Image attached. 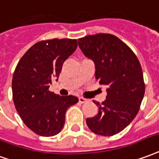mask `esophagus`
<instances>
[{"label":"esophagus","mask_w":159,"mask_h":159,"mask_svg":"<svg viewBox=\"0 0 159 159\" xmlns=\"http://www.w3.org/2000/svg\"><path fill=\"white\" fill-rule=\"evenodd\" d=\"M79 102L80 103H85L88 102V99L83 98V97H79Z\"/></svg>","instance_id":"esophagus-1"}]
</instances>
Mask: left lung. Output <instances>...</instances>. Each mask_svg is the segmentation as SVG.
I'll return each mask as SVG.
<instances>
[{"label": "left lung", "mask_w": 159, "mask_h": 159, "mask_svg": "<svg viewBox=\"0 0 159 159\" xmlns=\"http://www.w3.org/2000/svg\"><path fill=\"white\" fill-rule=\"evenodd\" d=\"M85 56L95 64V79L107 87V99L98 106L97 114L87 118L95 134L113 136L134 120L145 95L140 63L128 45L109 33L88 35L78 39Z\"/></svg>", "instance_id": "obj_1"}]
</instances>
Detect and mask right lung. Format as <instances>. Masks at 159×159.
I'll return each mask as SVG.
<instances>
[{"label":"right lung","mask_w":159,"mask_h":159,"mask_svg":"<svg viewBox=\"0 0 159 159\" xmlns=\"http://www.w3.org/2000/svg\"><path fill=\"white\" fill-rule=\"evenodd\" d=\"M76 47V39L39 41L23 55L15 68L12 80L14 106L25 126L38 135L59 134L66 111L78 102L76 96H61L49 90L52 80L58 78L64 62Z\"/></svg>","instance_id":"1"}]
</instances>
